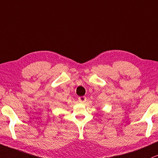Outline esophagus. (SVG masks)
I'll return each mask as SVG.
<instances>
[{"label":"esophagus","instance_id":"1","mask_svg":"<svg viewBox=\"0 0 158 158\" xmlns=\"http://www.w3.org/2000/svg\"><path fill=\"white\" fill-rule=\"evenodd\" d=\"M78 100H79V102L83 103L86 101V100H87V98H86L85 96H80V97L78 98Z\"/></svg>","mask_w":158,"mask_h":158}]
</instances>
